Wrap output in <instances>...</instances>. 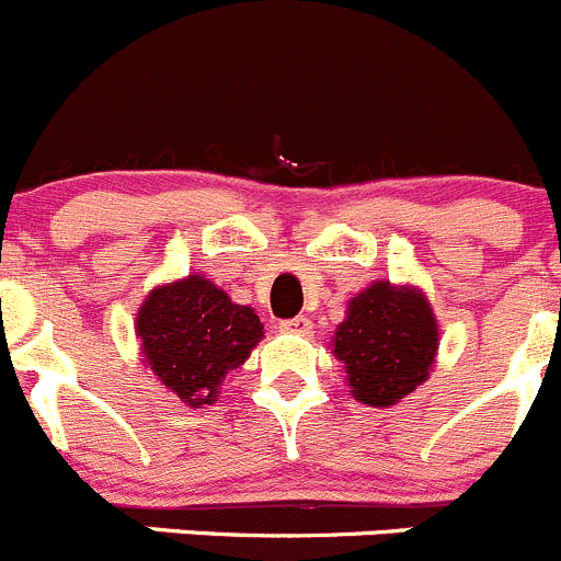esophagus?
Listing matches in <instances>:
<instances>
[{
    "mask_svg": "<svg viewBox=\"0 0 561 561\" xmlns=\"http://www.w3.org/2000/svg\"><path fill=\"white\" fill-rule=\"evenodd\" d=\"M282 332H293V334H310L312 332V321L305 316L298 318H290V321H282L279 323Z\"/></svg>",
    "mask_w": 561,
    "mask_h": 561,
    "instance_id": "34e87169",
    "label": "esophagus"
}]
</instances>
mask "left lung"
<instances>
[{
  "mask_svg": "<svg viewBox=\"0 0 561 561\" xmlns=\"http://www.w3.org/2000/svg\"><path fill=\"white\" fill-rule=\"evenodd\" d=\"M439 327L417 285L374 282L348 301L332 334L345 385L359 404L392 407L428 379Z\"/></svg>",
  "mask_w": 561,
  "mask_h": 561,
  "instance_id": "obj_1",
  "label": "left lung"
}]
</instances>
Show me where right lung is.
I'll use <instances>...</instances> for the list:
<instances>
[{
  "label": "right lung",
  "mask_w": 561,
  "mask_h": 561,
  "mask_svg": "<svg viewBox=\"0 0 561 561\" xmlns=\"http://www.w3.org/2000/svg\"><path fill=\"white\" fill-rule=\"evenodd\" d=\"M144 365L193 410L216 404L224 379L251 357L263 323L202 274L149 290L135 318Z\"/></svg>",
  "instance_id": "add662e5"
}]
</instances>
